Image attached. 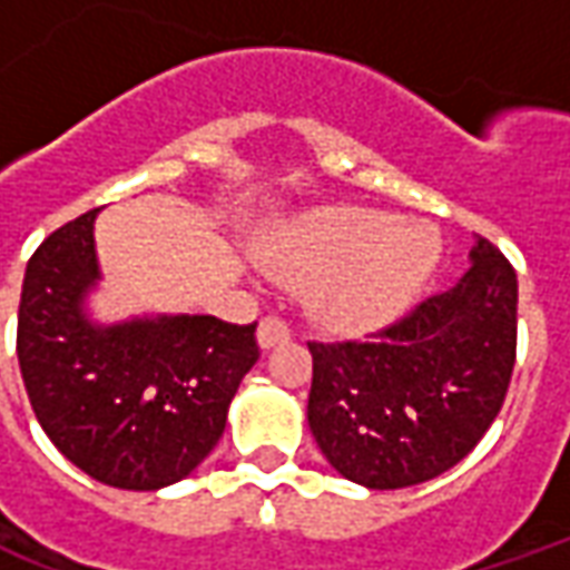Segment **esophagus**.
Segmentation results:
<instances>
[{"label":"esophagus","instance_id":"obj_1","mask_svg":"<svg viewBox=\"0 0 570 570\" xmlns=\"http://www.w3.org/2000/svg\"><path fill=\"white\" fill-rule=\"evenodd\" d=\"M259 345L268 351V347H277L284 345V342H289V323L281 321V317H265V321L259 323Z\"/></svg>","mask_w":570,"mask_h":570}]
</instances>
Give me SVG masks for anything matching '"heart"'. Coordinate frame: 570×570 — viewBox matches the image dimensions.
Masks as SVG:
<instances>
[{
    "instance_id": "b5f03b06",
    "label": "heart",
    "mask_w": 570,
    "mask_h": 570,
    "mask_svg": "<svg viewBox=\"0 0 570 570\" xmlns=\"http://www.w3.org/2000/svg\"><path fill=\"white\" fill-rule=\"evenodd\" d=\"M440 256L428 228H403L391 213L330 210L311 216L274 247V272L314 289L323 321L360 333L394 321Z\"/></svg>"
}]
</instances>
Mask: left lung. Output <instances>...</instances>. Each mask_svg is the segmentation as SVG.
<instances>
[{
  "instance_id": "8db88e82",
  "label": "left lung",
  "mask_w": 570,
  "mask_h": 570,
  "mask_svg": "<svg viewBox=\"0 0 570 570\" xmlns=\"http://www.w3.org/2000/svg\"><path fill=\"white\" fill-rule=\"evenodd\" d=\"M513 265L485 237L464 277L354 342H308V424L326 461L366 489H406L473 452L515 363Z\"/></svg>"
}]
</instances>
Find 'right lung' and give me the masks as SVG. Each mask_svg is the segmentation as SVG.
<instances>
[{
  "label": "right lung",
  "mask_w": 570,
  "mask_h": 570,
  "mask_svg": "<svg viewBox=\"0 0 570 570\" xmlns=\"http://www.w3.org/2000/svg\"><path fill=\"white\" fill-rule=\"evenodd\" d=\"M94 216L60 225L27 262L18 363L36 419L60 454L112 489L179 482L213 452L240 379L259 360L256 323L210 314L94 326Z\"/></svg>",
  "instance_id": "add662e5"
}]
</instances>
